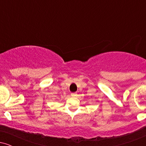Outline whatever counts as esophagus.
Listing matches in <instances>:
<instances>
[{
    "label": "esophagus",
    "instance_id": "obj_1",
    "mask_svg": "<svg viewBox=\"0 0 146 146\" xmlns=\"http://www.w3.org/2000/svg\"><path fill=\"white\" fill-rule=\"evenodd\" d=\"M71 95L72 97H75L77 95V94L75 93H72L71 94Z\"/></svg>",
    "mask_w": 146,
    "mask_h": 146
}]
</instances>
